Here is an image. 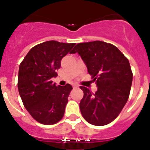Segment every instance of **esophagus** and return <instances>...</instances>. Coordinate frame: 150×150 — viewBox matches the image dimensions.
Returning a JSON list of instances; mask_svg holds the SVG:
<instances>
[{
    "instance_id": "1",
    "label": "esophagus",
    "mask_w": 150,
    "mask_h": 150,
    "mask_svg": "<svg viewBox=\"0 0 150 150\" xmlns=\"http://www.w3.org/2000/svg\"><path fill=\"white\" fill-rule=\"evenodd\" d=\"M72 86H73V88H79V85H76V84H74Z\"/></svg>"
}]
</instances>
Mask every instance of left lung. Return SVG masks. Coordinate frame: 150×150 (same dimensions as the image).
<instances>
[{"instance_id": "obj_1", "label": "left lung", "mask_w": 150, "mask_h": 150, "mask_svg": "<svg viewBox=\"0 0 150 150\" xmlns=\"http://www.w3.org/2000/svg\"><path fill=\"white\" fill-rule=\"evenodd\" d=\"M75 52L98 86L95 93L80 86L84 92L79 104L82 117L92 125L110 124L129 98L133 81L129 60L115 46L102 41L78 43L71 53Z\"/></svg>"}]
</instances>
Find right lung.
<instances>
[{"label": "right lung", "instance_id": "obj_1", "mask_svg": "<svg viewBox=\"0 0 150 150\" xmlns=\"http://www.w3.org/2000/svg\"><path fill=\"white\" fill-rule=\"evenodd\" d=\"M75 45L55 40L42 42L33 46L20 65L19 94L25 108L40 124L52 125L63 117L72 87L56 86L51 79L57 76L62 59Z\"/></svg>", "mask_w": 150, "mask_h": 150}]
</instances>
